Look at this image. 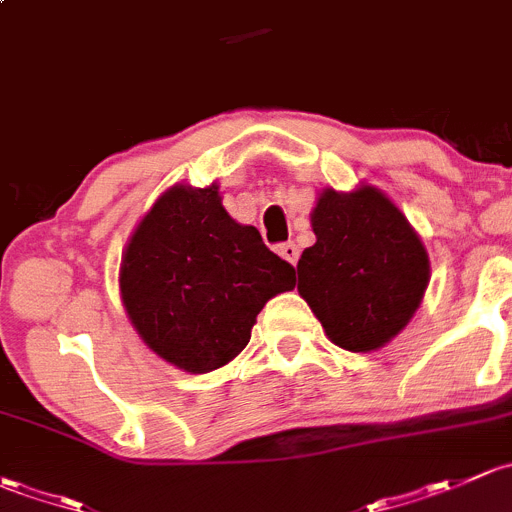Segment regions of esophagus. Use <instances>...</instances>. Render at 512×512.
Segmentation results:
<instances>
[{
  "mask_svg": "<svg viewBox=\"0 0 512 512\" xmlns=\"http://www.w3.org/2000/svg\"><path fill=\"white\" fill-rule=\"evenodd\" d=\"M278 254H281L283 258H286L288 263H298V256H300V251H298V246L293 244V241H288V244H281L278 246Z\"/></svg>",
  "mask_w": 512,
  "mask_h": 512,
  "instance_id": "1",
  "label": "esophagus"
}]
</instances>
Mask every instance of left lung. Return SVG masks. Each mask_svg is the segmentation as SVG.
I'll return each mask as SVG.
<instances>
[{
    "label": "left lung",
    "mask_w": 512,
    "mask_h": 512,
    "mask_svg": "<svg viewBox=\"0 0 512 512\" xmlns=\"http://www.w3.org/2000/svg\"><path fill=\"white\" fill-rule=\"evenodd\" d=\"M310 224L315 244L298 261V293L337 347L379 350L407 328L429 286L419 234L370 184L323 189Z\"/></svg>",
    "instance_id": "left-lung-1"
}]
</instances>
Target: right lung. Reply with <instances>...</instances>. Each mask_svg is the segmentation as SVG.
<instances>
[{"label": "right lung", "mask_w": 512, "mask_h": 512, "mask_svg": "<svg viewBox=\"0 0 512 512\" xmlns=\"http://www.w3.org/2000/svg\"><path fill=\"white\" fill-rule=\"evenodd\" d=\"M295 286V268L256 226L221 207L219 187L175 184L142 217L120 263V295L145 345L184 372L234 360L263 305Z\"/></svg>", "instance_id": "1"}]
</instances>
